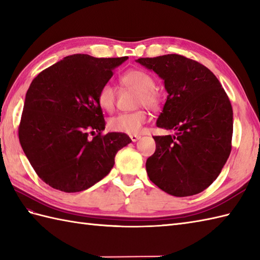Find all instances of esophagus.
<instances>
[{"label": "esophagus", "mask_w": 260, "mask_h": 260, "mask_svg": "<svg viewBox=\"0 0 260 260\" xmlns=\"http://www.w3.org/2000/svg\"><path fill=\"white\" fill-rule=\"evenodd\" d=\"M140 138H141V137H140L139 135H131V136H130V139H131L132 141H134V142H136V141L139 140Z\"/></svg>", "instance_id": "1"}]
</instances>
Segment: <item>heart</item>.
Returning <instances> with one entry per match:
<instances>
[{
  "label": "heart",
  "instance_id": "heart-1",
  "mask_svg": "<svg viewBox=\"0 0 260 260\" xmlns=\"http://www.w3.org/2000/svg\"><path fill=\"white\" fill-rule=\"evenodd\" d=\"M120 83L138 91V106H146L149 109H158L162 102V94L154 86V79L148 72L140 69H132L120 77ZM98 103L106 111H112L115 105V92L111 84L101 86L98 93ZM149 119L145 110L120 113L109 121V128L115 132L136 135L139 134L142 125Z\"/></svg>",
  "mask_w": 260,
  "mask_h": 260
}]
</instances>
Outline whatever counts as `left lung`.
<instances>
[{"label":"left lung","instance_id":"left-lung-1","mask_svg":"<svg viewBox=\"0 0 260 260\" xmlns=\"http://www.w3.org/2000/svg\"><path fill=\"white\" fill-rule=\"evenodd\" d=\"M165 81L168 92L157 126L175 130L155 136L146 162L149 179L165 192L188 197L216 180L232 151L233 108L208 68L179 54L136 60Z\"/></svg>","mask_w":260,"mask_h":260}]
</instances>
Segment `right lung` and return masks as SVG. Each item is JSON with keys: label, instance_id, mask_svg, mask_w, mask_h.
I'll use <instances>...</instances> for the list:
<instances>
[{"label": "right lung", "instance_id": "right-lung-1", "mask_svg": "<svg viewBox=\"0 0 260 260\" xmlns=\"http://www.w3.org/2000/svg\"><path fill=\"white\" fill-rule=\"evenodd\" d=\"M128 59L73 54L33 79L23 107L19 139L37 175L50 187L79 192L113 168L131 139L106 128L98 93ZM95 135L90 138L89 135Z\"/></svg>", "mask_w": 260, "mask_h": 260}]
</instances>
